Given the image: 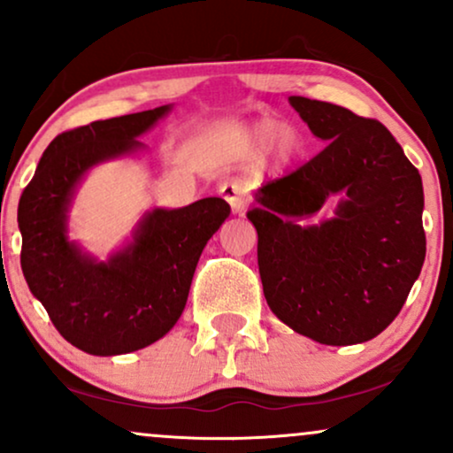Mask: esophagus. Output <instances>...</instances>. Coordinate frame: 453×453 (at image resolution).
Masks as SVG:
<instances>
[{"label": "esophagus", "mask_w": 453, "mask_h": 453, "mask_svg": "<svg viewBox=\"0 0 453 453\" xmlns=\"http://www.w3.org/2000/svg\"><path fill=\"white\" fill-rule=\"evenodd\" d=\"M219 194L223 200L227 202V204L232 206L234 212H242L244 206H247V200H244L242 196V187L236 185V183H223L219 187Z\"/></svg>", "instance_id": "34e87169"}]
</instances>
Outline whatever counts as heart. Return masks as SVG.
<instances>
[{"label":"heart","instance_id":"b5f03b06","mask_svg":"<svg viewBox=\"0 0 453 453\" xmlns=\"http://www.w3.org/2000/svg\"><path fill=\"white\" fill-rule=\"evenodd\" d=\"M270 134H273V126H270V123H264V126H259L257 127V136L259 138H266V136H270ZM277 142H279V147L283 149V153L285 155H289L292 153V136H289L288 132H279L277 134Z\"/></svg>","mask_w":453,"mask_h":453}]
</instances>
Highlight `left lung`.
Returning a JSON list of instances; mask_svg holds the SVG:
<instances>
[{"label":"left lung","mask_w":453,"mask_h":453,"mask_svg":"<svg viewBox=\"0 0 453 453\" xmlns=\"http://www.w3.org/2000/svg\"><path fill=\"white\" fill-rule=\"evenodd\" d=\"M289 104L326 149L268 180L247 212L273 313L321 345L375 339L396 319L426 257L424 187L389 129L334 104ZM348 200L334 220L303 226L330 195Z\"/></svg>","instance_id":"1"}]
</instances>
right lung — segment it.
<instances>
[{"instance_id":"right-lung-1","label":"right lung","mask_w":453,"mask_h":453,"mask_svg":"<svg viewBox=\"0 0 453 453\" xmlns=\"http://www.w3.org/2000/svg\"><path fill=\"white\" fill-rule=\"evenodd\" d=\"M168 111L159 106L59 134L19 200L25 280L59 334L91 356L142 349L170 332L185 309L202 249L230 215L221 197L155 209L134 242L106 264L67 241L65 211L81 176L138 149L136 136Z\"/></svg>"}]
</instances>
